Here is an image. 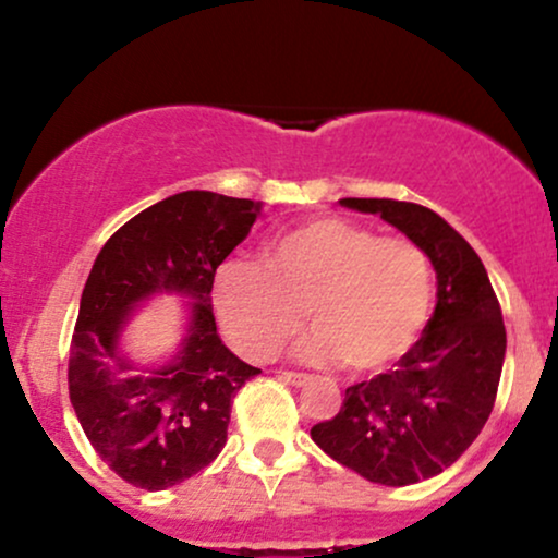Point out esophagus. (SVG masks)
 Segmentation results:
<instances>
[{"label":"esophagus","instance_id":"34e87169","mask_svg":"<svg viewBox=\"0 0 558 558\" xmlns=\"http://www.w3.org/2000/svg\"><path fill=\"white\" fill-rule=\"evenodd\" d=\"M280 377H283L286 383H291V386H296V388L306 386V383L312 380V377H310V375H304V373H283Z\"/></svg>","mask_w":558,"mask_h":558}]
</instances>
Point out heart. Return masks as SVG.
I'll return each mask as SVG.
<instances>
[{"mask_svg":"<svg viewBox=\"0 0 558 558\" xmlns=\"http://www.w3.org/2000/svg\"><path fill=\"white\" fill-rule=\"evenodd\" d=\"M217 323L239 354L267 362L304 328L306 362H338L356 375L399 362L433 310V265L414 241L377 235L343 217H312L262 252V267L230 259L213 280Z\"/></svg>","mask_w":558,"mask_h":558,"instance_id":"heart-1","label":"heart"}]
</instances>
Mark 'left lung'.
<instances>
[{
  "mask_svg": "<svg viewBox=\"0 0 558 558\" xmlns=\"http://www.w3.org/2000/svg\"><path fill=\"white\" fill-rule=\"evenodd\" d=\"M341 204L399 228L438 280L433 317L396 369L345 388L341 412L312 427L338 464L401 488L440 475L488 422L506 354L501 306L475 248L433 209L393 198Z\"/></svg>",
  "mask_w": 558,
  "mask_h": 558,
  "instance_id": "obj_1",
  "label": "left lung"
}]
</instances>
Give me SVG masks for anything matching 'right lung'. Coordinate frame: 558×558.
I'll return each mask as SVG.
<instances>
[{"label":"right lung","mask_w":558,"mask_h":558,"mask_svg":"<svg viewBox=\"0 0 558 558\" xmlns=\"http://www.w3.org/2000/svg\"><path fill=\"white\" fill-rule=\"evenodd\" d=\"M262 213V202L181 191L128 220L101 246L81 293L68 386L101 462L144 490H165L213 464L228 440L230 403L262 369L222 343L213 280ZM189 298L182 345L138 365L119 338L144 300Z\"/></svg>","instance_id":"1"}]
</instances>
